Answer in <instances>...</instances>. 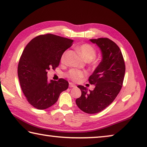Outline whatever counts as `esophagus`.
Instances as JSON below:
<instances>
[{
    "label": "esophagus",
    "mask_w": 147,
    "mask_h": 147,
    "mask_svg": "<svg viewBox=\"0 0 147 147\" xmlns=\"http://www.w3.org/2000/svg\"><path fill=\"white\" fill-rule=\"evenodd\" d=\"M69 87H76V85L74 84H73V83H69Z\"/></svg>",
    "instance_id": "esophagus-1"
}]
</instances>
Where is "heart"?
<instances>
[{"mask_svg":"<svg viewBox=\"0 0 147 147\" xmlns=\"http://www.w3.org/2000/svg\"><path fill=\"white\" fill-rule=\"evenodd\" d=\"M79 50L80 51L83 58L86 61H91L96 56V50L93 46L89 44H84L79 46ZM64 53L61 57V61L62 63L64 61ZM86 72L77 69H71L66 74V76L69 79L74 81H79L86 76Z\"/></svg>","mask_w":147,"mask_h":147,"instance_id":"heart-1","label":"heart"}]
</instances>
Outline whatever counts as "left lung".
Returning <instances> with one entry per match:
<instances>
[{
    "label": "left lung",
    "mask_w": 147,
    "mask_h": 147,
    "mask_svg": "<svg viewBox=\"0 0 147 147\" xmlns=\"http://www.w3.org/2000/svg\"><path fill=\"white\" fill-rule=\"evenodd\" d=\"M99 46L102 61L88 79L94 84V90L79 85L81 96L76 102L82 111L87 114L101 112L114 101L122 88L125 73L124 59L116 44L108 38L90 39Z\"/></svg>",
    "instance_id": "obj_1"
}]
</instances>
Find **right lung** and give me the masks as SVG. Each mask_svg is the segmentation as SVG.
<instances>
[{
    "mask_svg": "<svg viewBox=\"0 0 147 147\" xmlns=\"http://www.w3.org/2000/svg\"><path fill=\"white\" fill-rule=\"evenodd\" d=\"M73 42L48 33L33 38L23 50L18 64V77L27 101L35 109L44 110L52 106L61 92L68 88V82L64 79L49 81L47 71L59 65L63 53Z\"/></svg>",
    "mask_w": 147,
    "mask_h": 147,
    "instance_id": "right-lung-1",
    "label": "right lung"
}]
</instances>
